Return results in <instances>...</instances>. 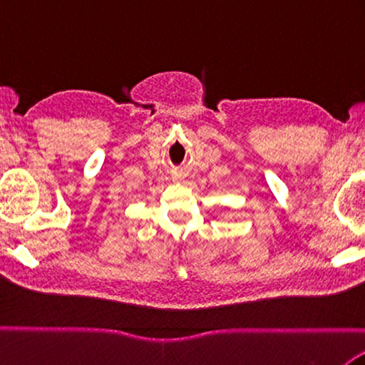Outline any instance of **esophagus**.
<instances>
[{
    "instance_id": "1",
    "label": "esophagus",
    "mask_w": 365,
    "mask_h": 365,
    "mask_svg": "<svg viewBox=\"0 0 365 365\" xmlns=\"http://www.w3.org/2000/svg\"><path fill=\"white\" fill-rule=\"evenodd\" d=\"M173 178H174V180H175V182H178V180H182V178H183V175H182L180 173H174V174H173Z\"/></svg>"
}]
</instances>
